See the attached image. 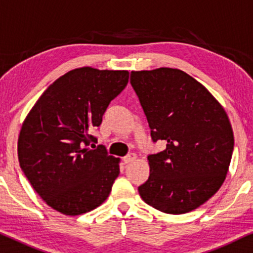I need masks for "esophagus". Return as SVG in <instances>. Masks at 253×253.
<instances>
[{"instance_id": "34e87169", "label": "esophagus", "mask_w": 253, "mask_h": 253, "mask_svg": "<svg viewBox=\"0 0 253 253\" xmlns=\"http://www.w3.org/2000/svg\"><path fill=\"white\" fill-rule=\"evenodd\" d=\"M136 160V155L135 154H129V155H127V156H125L124 157V162L126 164H128V163H132L133 161H135Z\"/></svg>"}]
</instances>
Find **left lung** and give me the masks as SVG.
<instances>
[{
	"label": "left lung",
	"mask_w": 253,
	"mask_h": 253,
	"mask_svg": "<svg viewBox=\"0 0 253 253\" xmlns=\"http://www.w3.org/2000/svg\"><path fill=\"white\" fill-rule=\"evenodd\" d=\"M154 142L167 148L148 156L149 178L139 186L144 203L167 214L200 207L227 177L234 150L228 114L200 82L183 70L130 73Z\"/></svg>",
	"instance_id": "8db88e82"
}]
</instances>
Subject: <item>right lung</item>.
<instances>
[{
	"label": "right lung",
	"mask_w": 253,
	"mask_h": 253,
	"mask_svg": "<svg viewBox=\"0 0 253 253\" xmlns=\"http://www.w3.org/2000/svg\"><path fill=\"white\" fill-rule=\"evenodd\" d=\"M128 77L127 70H69L47 87L23 121L19 166L40 198L63 215L100 206L119 176L120 158L104 147L90 149L89 143L96 142L91 130L100 126Z\"/></svg>",
	"instance_id": "right-lung-1"
}]
</instances>
